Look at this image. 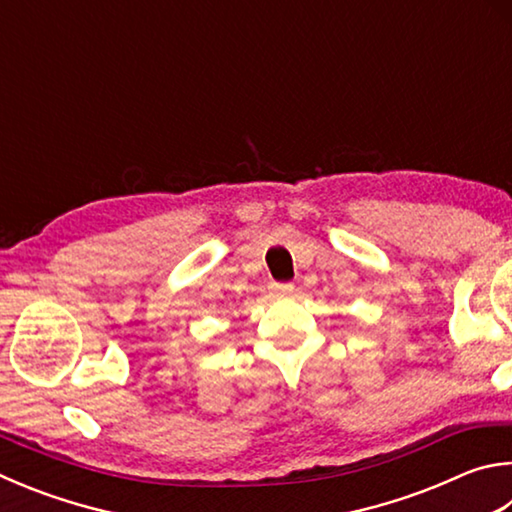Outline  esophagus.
Segmentation results:
<instances>
[{"instance_id": "esophagus-1", "label": "esophagus", "mask_w": 512, "mask_h": 512, "mask_svg": "<svg viewBox=\"0 0 512 512\" xmlns=\"http://www.w3.org/2000/svg\"><path fill=\"white\" fill-rule=\"evenodd\" d=\"M293 284H271V291L277 295V297H286L293 293Z\"/></svg>"}]
</instances>
